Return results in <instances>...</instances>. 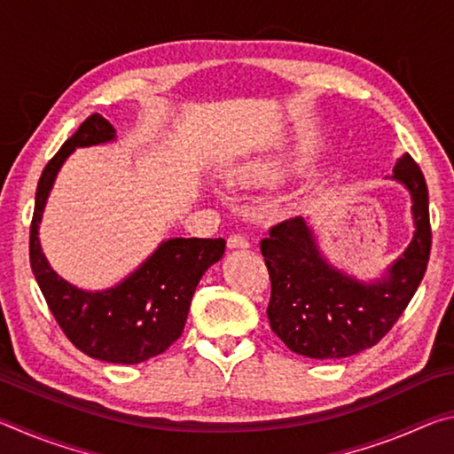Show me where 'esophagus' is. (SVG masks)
<instances>
[{
    "label": "esophagus",
    "instance_id": "esophagus-1",
    "mask_svg": "<svg viewBox=\"0 0 454 454\" xmlns=\"http://www.w3.org/2000/svg\"><path fill=\"white\" fill-rule=\"evenodd\" d=\"M250 242L248 238L242 236V234H232L228 238V248L230 250H236V248H248Z\"/></svg>",
    "mask_w": 454,
    "mask_h": 454
}]
</instances>
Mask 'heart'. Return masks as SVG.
<instances>
[{"mask_svg": "<svg viewBox=\"0 0 454 454\" xmlns=\"http://www.w3.org/2000/svg\"><path fill=\"white\" fill-rule=\"evenodd\" d=\"M298 160L294 152H258L250 153L228 168L226 180L234 188H266L278 184Z\"/></svg>", "mask_w": 454, "mask_h": 454, "instance_id": "b5f03b06", "label": "heart"}]
</instances>
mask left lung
<instances>
[{"instance_id": "1", "label": "left lung", "mask_w": 454, "mask_h": 454, "mask_svg": "<svg viewBox=\"0 0 454 454\" xmlns=\"http://www.w3.org/2000/svg\"><path fill=\"white\" fill-rule=\"evenodd\" d=\"M393 178L411 192L414 236L380 280L360 282L330 266L302 216L272 226L260 242L272 286L268 320L272 333L296 355L328 360L374 347L417 292L433 238L428 190L409 153L398 158Z\"/></svg>"}]
</instances>
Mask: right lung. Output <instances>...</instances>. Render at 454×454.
<instances>
[{
	"label": "right lung",
	"instance_id": "1",
	"mask_svg": "<svg viewBox=\"0 0 454 454\" xmlns=\"http://www.w3.org/2000/svg\"><path fill=\"white\" fill-rule=\"evenodd\" d=\"M116 140V129L99 114L82 121L43 168L29 228V262L53 318L75 348L114 364H137L162 355L186 325L200 278L224 254V238H170L114 288L88 292L72 286L45 260L37 228L61 164L75 148Z\"/></svg>",
	"mask_w": 454,
	"mask_h": 454
}]
</instances>
